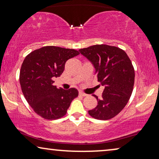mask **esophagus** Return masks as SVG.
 I'll list each match as a JSON object with an SVG mask.
<instances>
[{
    "label": "esophagus",
    "mask_w": 159,
    "mask_h": 159,
    "mask_svg": "<svg viewBox=\"0 0 159 159\" xmlns=\"http://www.w3.org/2000/svg\"><path fill=\"white\" fill-rule=\"evenodd\" d=\"M79 94H80V95H81V96H83V97H84V96H87V94H86V93H83V92H82V91H80V92H79Z\"/></svg>",
    "instance_id": "34e87169"
}]
</instances>
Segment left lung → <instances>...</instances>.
I'll list each match as a JSON object with an SVG mask.
<instances>
[{"instance_id": "obj_1", "label": "left lung", "mask_w": 159, "mask_h": 159, "mask_svg": "<svg viewBox=\"0 0 159 159\" xmlns=\"http://www.w3.org/2000/svg\"><path fill=\"white\" fill-rule=\"evenodd\" d=\"M96 70L98 82L105 87L98 106L88 114L99 120L114 118L125 107L134 83V69L125 51L116 46L95 45L80 49Z\"/></svg>"}]
</instances>
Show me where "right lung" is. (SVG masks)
<instances>
[{
	"label": "right lung",
	"instance_id": "1",
	"mask_svg": "<svg viewBox=\"0 0 159 159\" xmlns=\"http://www.w3.org/2000/svg\"><path fill=\"white\" fill-rule=\"evenodd\" d=\"M79 54L75 49L45 46L24 60L19 74L21 91L34 111L43 119L55 120L65 116L78 96L77 89L56 88L53 79L61 75L67 60Z\"/></svg>",
	"mask_w": 159,
	"mask_h": 159
}]
</instances>
